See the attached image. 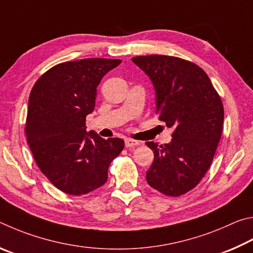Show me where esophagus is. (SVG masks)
Segmentation results:
<instances>
[{"label":"esophagus","mask_w":253,"mask_h":253,"mask_svg":"<svg viewBox=\"0 0 253 253\" xmlns=\"http://www.w3.org/2000/svg\"><path fill=\"white\" fill-rule=\"evenodd\" d=\"M140 142L133 139H126V148H132V147H136L139 145Z\"/></svg>","instance_id":"obj_1"}]
</instances>
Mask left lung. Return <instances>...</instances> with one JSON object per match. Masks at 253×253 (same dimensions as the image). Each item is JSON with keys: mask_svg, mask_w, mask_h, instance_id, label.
<instances>
[{"mask_svg": "<svg viewBox=\"0 0 253 253\" xmlns=\"http://www.w3.org/2000/svg\"><path fill=\"white\" fill-rule=\"evenodd\" d=\"M132 61L151 79L159 120L174 129L170 143L147 142L154 153L147 181L166 196H182L197 187L213 160L223 129L222 101L193 62L158 54Z\"/></svg>", "mask_w": 253, "mask_h": 253, "instance_id": "obj_1", "label": "left lung"}]
</instances>
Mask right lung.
I'll return each instance as SVG.
<instances>
[{
  "mask_svg": "<svg viewBox=\"0 0 253 253\" xmlns=\"http://www.w3.org/2000/svg\"><path fill=\"white\" fill-rule=\"evenodd\" d=\"M115 59L64 62L47 70L32 87L25 135L39 169L62 192L82 196L103 185L110 163L124 148L119 138L86 133L96 87L121 63Z\"/></svg>",
  "mask_w": 253,
  "mask_h": 253,
  "instance_id": "1",
  "label": "right lung"
}]
</instances>
